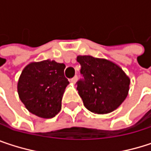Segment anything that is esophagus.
Returning a JSON list of instances; mask_svg holds the SVG:
<instances>
[{
	"instance_id": "34e87169",
	"label": "esophagus",
	"mask_w": 151,
	"mask_h": 151,
	"mask_svg": "<svg viewBox=\"0 0 151 151\" xmlns=\"http://www.w3.org/2000/svg\"><path fill=\"white\" fill-rule=\"evenodd\" d=\"M77 80H78V77H77V76H74L73 78H71V82H72L73 84H75L76 82H77Z\"/></svg>"
}]
</instances>
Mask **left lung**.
<instances>
[{
    "label": "left lung",
    "instance_id": "1",
    "mask_svg": "<svg viewBox=\"0 0 151 151\" xmlns=\"http://www.w3.org/2000/svg\"><path fill=\"white\" fill-rule=\"evenodd\" d=\"M84 80L77 83V90L84 106L91 112L105 114L113 112L129 94L130 79L115 63L93 56H78Z\"/></svg>",
    "mask_w": 151,
    "mask_h": 151
}]
</instances>
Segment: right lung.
<instances>
[{
    "mask_svg": "<svg viewBox=\"0 0 151 151\" xmlns=\"http://www.w3.org/2000/svg\"><path fill=\"white\" fill-rule=\"evenodd\" d=\"M64 64L50 59L31 62L24 67L17 82V92L29 112L45 119L58 114L69 84Z\"/></svg>",
    "mask_w": 151,
    "mask_h": 151,
    "instance_id": "obj_1",
    "label": "right lung"
}]
</instances>
